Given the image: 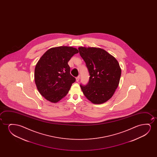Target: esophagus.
Segmentation results:
<instances>
[{
  "label": "esophagus",
  "instance_id": "obj_1",
  "mask_svg": "<svg viewBox=\"0 0 157 157\" xmlns=\"http://www.w3.org/2000/svg\"><path fill=\"white\" fill-rule=\"evenodd\" d=\"M80 79V75H78L77 77L76 78V82H78Z\"/></svg>",
  "mask_w": 157,
  "mask_h": 157
}]
</instances>
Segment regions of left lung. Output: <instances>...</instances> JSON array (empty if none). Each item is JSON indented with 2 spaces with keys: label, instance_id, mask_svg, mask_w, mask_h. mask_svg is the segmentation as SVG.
I'll return each instance as SVG.
<instances>
[{
  "label": "left lung",
  "instance_id": "left-lung-1",
  "mask_svg": "<svg viewBox=\"0 0 157 157\" xmlns=\"http://www.w3.org/2000/svg\"><path fill=\"white\" fill-rule=\"evenodd\" d=\"M78 50L90 75L86 85H80L82 91L93 103H105L112 98L120 82L121 69L118 61L99 48L80 47Z\"/></svg>",
  "mask_w": 157,
  "mask_h": 157
}]
</instances>
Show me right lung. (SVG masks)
Here are the masks:
<instances>
[{"label": "right lung", "mask_w": 157, "mask_h": 157, "mask_svg": "<svg viewBox=\"0 0 157 157\" xmlns=\"http://www.w3.org/2000/svg\"><path fill=\"white\" fill-rule=\"evenodd\" d=\"M75 48L61 46L52 48L43 54L35 68L37 88L48 101L56 103L67 95L75 78L70 74L67 63L75 54Z\"/></svg>", "instance_id": "1"}]
</instances>
